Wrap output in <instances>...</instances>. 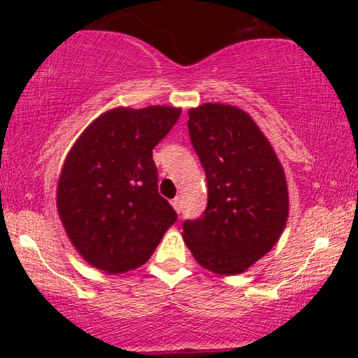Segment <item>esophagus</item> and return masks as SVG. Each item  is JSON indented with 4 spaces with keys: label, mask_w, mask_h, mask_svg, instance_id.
<instances>
[{
    "label": "esophagus",
    "mask_w": 358,
    "mask_h": 358,
    "mask_svg": "<svg viewBox=\"0 0 358 358\" xmlns=\"http://www.w3.org/2000/svg\"><path fill=\"white\" fill-rule=\"evenodd\" d=\"M171 205H173V208L176 210V213L182 212V207H183L182 196H176V199H173V202H171Z\"/></svg>",
    "instance_id": "34e87169"
}]
</instances>
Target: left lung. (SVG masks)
<instances>
[{"mask_svg":"<svg viewBox=\"0 0 358 358\" xmlns=\"http://www.w3.org/2000/svg\"><path fill=\"white\" fill-rule=\"evenodd\" d=\"M188 131L207 176V210L183 224L193 259L219 276L245 273L286 227L285 168L245 110L207 102L188 109Z\"/></svg>","mask_w":358,"mask_h":358,"instance_id":"left-lung-1","label":"left lung"}]
</instances>
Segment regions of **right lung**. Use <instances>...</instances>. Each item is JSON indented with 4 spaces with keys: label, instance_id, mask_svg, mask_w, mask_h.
I'll list each match as a JSON object with an SVG mask.
<instances>
[{
    "label": "right lung",
    "instance_id": "add662e5",
    "mask_svg": "<svg viewBox=\"0 0 358 358\" xmlns=\"http://www.w3.org/2000/svg\"><path fill=\"white\" fill-rule=\"evenodd\" d=\"M180 114L173 106L109 109L67 153L57 182V212L92 268L109 274L139 268L176 220L158 193L153 148Z\"/></svg>",
    "mask_w": 358,
    "mask_h": 358
}]
</instances>
